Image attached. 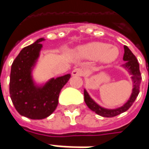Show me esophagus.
Listing matches in <instances>:
<instances>
[{
	"mask_svg": "<svg viewBox=\"0 0 149 149\" xmlns=\"http://www.w3.org/2000/svg\"><path fill=\"white\" fill-rule=\"evenodd\" d=\"M85 74V72L81 68H76L72 72V76H79L81 77Z\"/></svg>",
	"mask_w": 149,
	"mask_h": 149,
	"instance_id": "1",
	"label": "esophagus"
}]
</instances>
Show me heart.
<instances>
[{"label":"heart","mask_w":149,"mask_h":149,"mask_svg":"<svg viewBox=\"0 0 149 149\" xmlns=\"http://www.w3.org/2000/svg\"><path fill=\"white\" fill-rule=\"evenodd\" d=\"M77 55L83 59H95L103 64H109L119 58V49L102 42H91L79 46L77 49Z\"/></svg>","instance_id":"b5f03b06"}]
</instances>
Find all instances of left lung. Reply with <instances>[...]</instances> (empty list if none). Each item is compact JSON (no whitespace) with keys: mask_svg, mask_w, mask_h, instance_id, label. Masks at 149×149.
<instances>
[{"mask_svg":"<svg viewBox=\"0 0 149 149\" xmlns=\"http://www.w3.org/2000/svg\"><path fill=\"white\" fill-rule=\"evenodd\" d=\"M124 49H125V54H124L123 60L125 63L121 67L125 68L130 73L131 76L132 83H133V89H132V93L130 96V99L120 107H118L116 109H107L98 105L95 100L91 97L86 90L84 89V100L88 108L92 111H94L97 115L103 116V117H114L123 112H125L126 110H129V108H130V106L133 105V103L134 102V100H136L137 96L139 93V86H140L142 79L141 73L139 71V64L138 63L136 57L131 52L130 49L127 46H124Z\"/></svg>","mask_w":149,"mask_h":149,"instance_id":"obj_1","label":"left lung"}]
</instances>
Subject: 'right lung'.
I'll return each instance as SVG.
<instances>
[{"mask_svg": "<svg viewBox=\"0 0 149 149\" xmlns=\"http://www.w3.org/2000/svg\"><path fill=\"white\" fill-rule=\"evenodd\" d=\"M37 39L33 44L24 48L11 65L10 77V95L15 108L21 116L32 120H43L49 117L58 104L59 93L71 74L51 78L43 84H37L33 77L43 48Z\"/></svg>", "mask_w": 149, "mask_h": 149, "instance_id": "add662e5", "label": "right lung"}]
</instances>
